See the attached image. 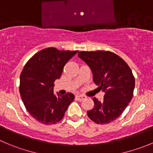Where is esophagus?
Listing matches in <instances>:
<instances>
[{"label":"esophagus","mask_w":153,"mask_h":153,"mask_svg":"<svg viewBox=\"0 0 153 153\" xmlns=\"http://www.w3.org/2000/svg\"><path fill=\"white\" fill-rule=\"evenodd\" d=\"M75 97H76V99L78 100L79 101L84 100H85V98H86L85 96H81V95H76Z\"/></svg>","instance_id":"obj_1"}]
</instances>
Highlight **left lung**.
<instances>
[{"instance_id":"obj_1","label":"left lung","mask_w":153,"mask_h":153,"mask_svg":"<svg viewBox=\"0 0 153 153\" xmlns=\"http://www.w3.org/2000/svg\"><path fill=\"white\" fill-rule=\"evenodd\" d=\"M78 57L88 64L94 83L105 93L103 100L94 97V106L88 111L97 124H108L122 115L131 102L135 87L134 77L128 64L109 51H81Z\"/></svg>"}]
</instances>
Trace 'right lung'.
<instances>
[{
  "instance_id": "1",
  "label": "right lung",
  "mask_w": 153,
  "mask_h": 153,
  "mask_svg": "<svg viewBox=\"0 0 153 153\" xmlns=\"http://www.w3.org/2000/svg\"><path fill=\"white\" fill-rule=\"evenodd\" d=\"M77 52L46 48L35 53L24 66L20 75L21 98L27 111L40 123L59 122L75 99L72 93L55 95L53 83L59 79L64 65Z\"/></svg>"
}]
</instances>
